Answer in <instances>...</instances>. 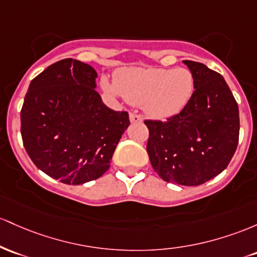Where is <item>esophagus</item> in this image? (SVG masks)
Returning <instances> with one entry per match:
<instances>
[{"instance_id": "esophagus-1", "label": "esophagus", "mask_w": 257, "mask_h": 257, "mask_svg": "<svg viewBox=\"0 0 257 257\" xmlns=\"http://www.w3.org/2000/svg\"><path fill=\"white\" fill-rule=\"evenodd\" d=\"M142 116H140V115L135 114V113H131L130 114V121H131L132 123H136V122H142Z\"/></svg>"}]
</instances>
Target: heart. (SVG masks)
Here are the masks:
<instances>
[{
	"label": "heart",
	"instance_id": "obj_1",
	"mask_svg": "<svg viewBox=\"0 0 257 257\" xmlns=\"http://www.w3.org/2000/svg\"><path fill=\"white\" fill-rule=\"evenodd\" d=\"M100 85L160 120L181 113L195 90L194 76L186 68H125L115 75L114 83L103 77Z\"/></svg>",
	"mask_w": 257,
	"mask_h": 257
}]
</instances>
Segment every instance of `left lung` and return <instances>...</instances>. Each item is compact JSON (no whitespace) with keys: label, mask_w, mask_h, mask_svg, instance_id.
I'll use <instances>...</instances> for the list:
<instances>
[{"label":"left lung","mask_w":257,"mask_h":257,"mask_svg":"<svg viewBox=\"0 0 257 257\" xmlns=\"http://www.w3.org/2000/svg\"><path fill=\"white\" fill-rule=\"evenodd\" d=\"M195 80L192 99L167 121L146 120L154 171L166 182L199 186L221 174L239 140V110L224 79L205 64L183 60Z\"/></svg>","instance_id":"8db88e82"}]
</instances>
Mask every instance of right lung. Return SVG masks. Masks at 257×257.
Masks as SVG:
<instances>
[{"instance_id": "add662e5", "label": "right lung", "mask_w": 257, "mask_h": 257, "mask_svg": "<svg viewBox=\"0 0 257 257\" xmlns=\"http://www.w3.org/2000/svg\"><path fill=\"white\" fill-rule=\"evenodd\" d=\"M97 71L73 58L54 63L30 82L20 122L33 163L65 184L97 180L110 166L128 127L126 111H114L96 88Z\"/></svg>"}]
</instances>
